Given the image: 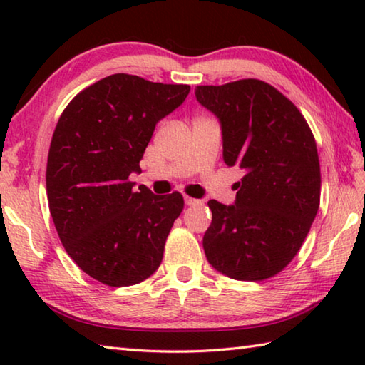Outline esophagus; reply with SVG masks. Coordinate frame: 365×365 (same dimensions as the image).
I'll return each mask as SVG.
<instances>
[{
	"instance_id": "esophagus-1",
	"label": "esophagus",
	"mask_w": 365,
	"mask_h": 365,
	"mask_svg": "<svg viewBox=\"0 0 365 365\" xmlns=\"http://www.w3.org/2000/svg\"><path fill=\"white\" fill-rule=\"evenodd\" d=\"M185 205H187V206H197V205H201V201L195 200V197L185 196Z\"/></svg>"
}]
</instances>
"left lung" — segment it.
<instances>
[{
  "mask_svg": "<svg viewBox=\"0 0 365 365\" xmlns=\"http://www.w3.org/2000/svg\"><path fill=\"white\" fill-rule=\"evenodd\" d=\"M195 95L219 119L224 163L245 172L233 205L207 202V262L235 280L269 279L292 262L319 211L316 140L298 108L261 80L196 86Z\"/></svg>",
  "mask_w": 365,
  "mask_h": 365,
  "instance_id": "left-lung-1",
  "label": "left lung"
}]
</instances>
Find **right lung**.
<instances>
[{
  "label": "right lung",
  "instance_id": "obj_1",
  "mask_svg": "<svg viewBox=\"0 0 365 365\" xmlns=\"http://www.w3.org/2000/svg\"><path fill=\"white\" fill-rule=\"evenodd\" d=\"M190 85L114 73L73 98L59 117L46 165L49 212L61 243L85 274L109 287L146 280L183 209L180 193L133 191L156 123Z\"/></svg>",
  "mask_w": 365,
  "mask_h": 365
}]
</instances>
